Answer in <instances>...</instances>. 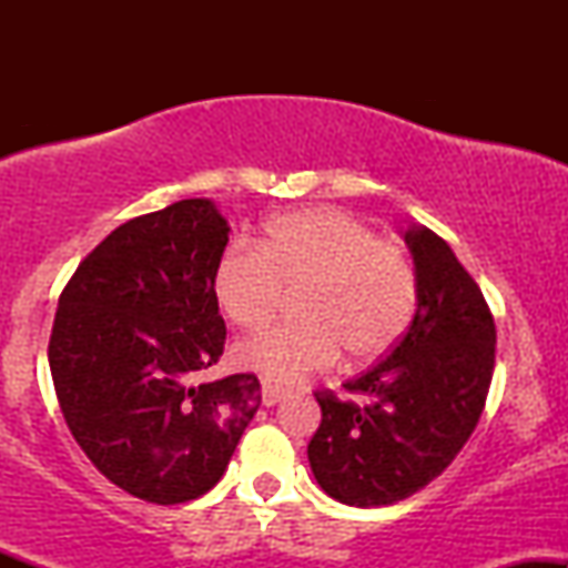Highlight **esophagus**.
Here are the masks:
<instances>
[{"label": "esophagus", "mask_w": 568, "mask_h": 568, "mask_svg": "<svg viewBox=\"0 0 568 568\" xmlns=\"http://www.w3.org/2000/svg\"><path fill=\"white\" fill-rule=\"evenodd\" d=\"M285 389L283 387H277V384H270V382H264L262 384V400H264V406H277L280 400H285Z\"/></svg>", "instance_id": "1"}]
</instances>
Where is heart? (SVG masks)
I'll return each mask as SVG.
<instances>
[{
    "instance_id": "1",
    "label": "heart",
    "mask_w": 568,
    "mask_h": 568,
    "mask_svg": "<svg viewBox=\"0 0 568 568\" xmlns=\"http://www.w3.org/2000/svg\"><path fill=\"white\" fill-rule=\"evenodd\" d=\"M296 291L293 321L237 344L240 366L272 382H296L336 361L361 363L387 352L416 310V275L406 253L336 207L277 216L256 247L232 243L213 270V296L240 328L275 315Z\"/></svg>"
}]
</instances>
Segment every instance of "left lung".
I'll return each instance as SVG.
<instances>
[{"instance_id":"obj_1","label":"left lung","mask_w":568,"mask_h":568,"mask_svg":"<svg viewBox=\"0 0 568 568\" xmlns=\"http://www.w3.org/2000/svg\"><path fill=\"white\" fill-rule=\"evenodd\" d=\"M416 275L406 336L363 376L344 384L366 406L317 393L323 422L306 456L328 497L382 507L438 478L473 435L494 374L497 328L484 293L443 237L403 232Z\"/></svg>"}]
</instances>
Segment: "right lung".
I'll list each match as a JSON object with an SVG mask.
<instances>
[{"mask_svg": "<svg viewBox=\"0 0 568 568\" xmlns=\"http://www.w3.org/2000/svg\"><path fill=\"white\" fill-rule=\"evenodd\" d=\"M226 243L216 202H173L116 226L58 298L63 419L98 470L154 505L211 491L262 406L253 374L192 382L224 352L213 270Z\"/></svg>", "mask_w": 568, "mask_h": 568, "instance_id": "obj_1", "label": "right lung"}]
</instances>
